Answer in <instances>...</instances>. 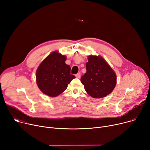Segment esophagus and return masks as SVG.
Listing matches in <instances>:
<instances>
[{
  "label": "esophagus",
  "mask_w": 150,
  "mask_h": 150,
  "mask_svg": "<svg viewBox=\"0 0 150 150\" xmlns=\"http://www.w3.org/2000/svg\"><path fill=\"white\" fill-rule=\"evenodd\" d=\"M75 76H76L77 78H80L81 77V74H80V72H79V73H78L77 74H76Z\"/></svg>",
  "instance_id": "34e87169"
}]
</instances>
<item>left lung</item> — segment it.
I'll return each instance as SVG.
<instances>
[{"instance_id": "1", "label": "left lung", "mask_w": 150, "mask_h": 150, "mask_svg": "<svg viewBox=\"0 0 150 150\" xmlns=\"http://www.w3.org/2000/svg\"><path fill=\"white\" fill-rule=\"evenodd\" d=\"M88 58L86 72L81 76V82L86 92L92 97H105L115 87V73L103 57L90 55Z\"/></svg>"}]
</instances>
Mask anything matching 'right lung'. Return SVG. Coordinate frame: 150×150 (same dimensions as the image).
<instances>
[{"label":"right lung","instance_id":"right-lung-1","mask_svg":"<svg viewBox=\"0 0 150 150\" xmlns=\"http://www.w3.org/2000/svg\"><path fill=\"white\" fill-rule=\"evenodd\" d=\"M66 56L55 51L38 66L36 73V83L39 89L45 95L52 97L59 96L75 78L70 74V67L66 64Z\"/></svg>","mask_w":150,"mask_h":150}]
</instances>
